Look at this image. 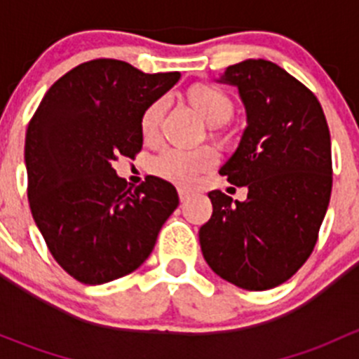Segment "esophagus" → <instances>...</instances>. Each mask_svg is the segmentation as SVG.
<instances>
[{"label": "esophagus", "instance_id": "1", "mask_svg": "<svg viewBox=\"0 0 359 359\" xmlns=\"http://www.w3.org/2000/svg\"><path fill=\"white\" fill-rule=\"evenodd\" d=\"M179 198H180V201L186 203L191 198V193H189V191H186V189H179Z\"/></svg>", "mask_w": 359, "mask_h": 359}]
</instances>
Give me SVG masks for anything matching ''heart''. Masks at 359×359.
Listing matches in <instances>:
<instances>
[{"label":"heart","instance_id":"b5f03b06","mask_svg":"<svg viewBox=\"0 0 359 359\" xmlns=\"http://www.w3.org/2000/svg\"><path fill=\"white\" fill-rule=\"evenodd\" d=\"M187 100L194 111L210 125H222L233 116V99L219 86L210 83H196L187 90ZM168 100L159 97L146 107L140 116V133L146 142H156L161 133L163 119H165ZM217 163V153L212 147H196V149H182V147H168L161 151L151 163V170L159 179H165L177 186H193L198 175L212 168Z\"/></svg>","mask_w":359,"mask_h":359}]
</instances>
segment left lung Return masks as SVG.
<instances>
[{
	"label": "left lung",
	"mask_w": 359,
	"mask_h": 359,
	"mask_svg": "<svg viewBox=\"0 0 359 359\" xmlns=\"http://www.w3.org/2000/svg\"><path fill=\"white\" fill-rule=\"evenodd\" d=\"M217 81L236 86L247 128L220 168L245 201L208 193L213 213L200 229L206 264L245 290L290 280L318 241L332 193V144L316 95L264 59L229 66Z\"/></svg>",
	"instance_id": "left-lung-1"
}]
</instances>
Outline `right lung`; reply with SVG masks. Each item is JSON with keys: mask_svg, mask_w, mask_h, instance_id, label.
<instances>
[{"mask_svg": "<svg viewBox=\"0 0 359 359\" xmlns=\"http://www.w3.org/2000/svg\"><path fill=\"white\" fill-rule=\"evenodd\" d=\"M180 72L146 74L95 59L57 79L25 133L27 198L53 259L85 285L135 271L179 205L175 187L147 177L135 189L112 161L142 149L140 116Z\"/></svg>", "mask_w": 359, "mask_h": 359, "instance_id": "obj_1", "label": "right lung"}]
</instances>
